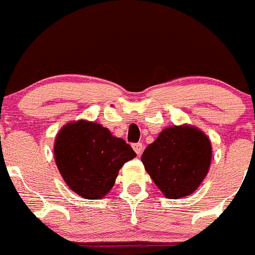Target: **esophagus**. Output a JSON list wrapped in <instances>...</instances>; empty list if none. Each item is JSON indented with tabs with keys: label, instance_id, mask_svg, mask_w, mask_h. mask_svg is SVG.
Instances as JSON below:
<instances>
[{
	"label": "esophagus",
	"instance_id": "34e87169",
	"mask_svg": "<svg viewBox=\"0 0 255 255\" xmlns=\"http://www.w3.org/2000/svg\"><path fill=\"white\" fill-rule=\"evenodd\" d=\"M132 149H134V151L136 152L137 155H141L142 149H144V145H142L141 142H136V144H132Z\"/></svg>",
	"mask_w": 255,
	"mask_h": 255
}]
</instances>
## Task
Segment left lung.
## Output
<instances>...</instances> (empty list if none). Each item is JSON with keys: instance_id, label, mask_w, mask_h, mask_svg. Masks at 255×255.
<instances>
[{"instance_id": "obj_1", "label": "left lung", "mask_w": 255, "mask_h": 255, "mask_svg": "<svg viewBox=\"0 0 255 255\" xmlns=\"http://www.w3.org/2000/svg\"><path fill=\"white\" fill-rule=\"evenodd\" d=\"M141 161L166 198L180 199L193 194L207 176L212 162V144L195 126H169L147 145Z\"/></svg>"}]
</instances>
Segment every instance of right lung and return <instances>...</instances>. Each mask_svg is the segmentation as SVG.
Listing matches in <instances>:
<instances>
[{"label": "right lung", "instance_id": "right-lung-1", "mask_svg": "<svg viewBox=\"0 0 255 255\" xmlns=\"http://www.w3.org/2000/svg\"><path fill=\"white\" fill-rule=\"evenodd\" d=\"M57 169L70 189L85 199H101L113 189L119 170L136 154L125 140L95 121L77 120L55 139Z\"/></svg>", "mask_w": 255, "mask_h": 255}]
</instances>
